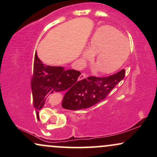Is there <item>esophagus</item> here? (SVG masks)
<instances>
[{"mask_svg": "<svg viewBox=\"0 0 157 157\" xmlns=\"http://www.w3.org/2000/svg\"><path fill=\"white\" fill-rule=\"evenodd\" d=\"M86 74H84V73H82V74H81L80 75V76L79 77V80H82V79H84V78H86Z\"/></svg>", "mask_w": 157, "mask_h": 157, "instance_id": "obj_1", "label": "esophagus"}]
</instances>
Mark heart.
<instances>
[{
    "mask_svg": "<svg viewBox=\"0 0 157 157\" xmlns=\"http://www.w3.org/2000/svg\"><path fill=\"white\" fill-rule=\"evenodd\" d=\"M130 53L128 40L113 27L104 26L99 28L91 37L89 49L82 54V60H90L97 54L95 63L100 72L112 73L117 71Z\"/></svg>",
    "mask_w": 157,
    "mask_h": 157,
    "instance_id": "heart-1",
    "label": "heart"
}]
</instances>
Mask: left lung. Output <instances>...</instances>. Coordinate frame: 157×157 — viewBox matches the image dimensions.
I'll return each instance as SVG.
<instances>
[{
    "label": "left lung",
    "instance_id": "obj_1",
    "mask_svg": "<svg viewBox=\"0 0 157 157\" xmlns=\"http://www.w3.org/2000/svg\"><path fill=\"white\" fill-rule=\"evenodd\" d=\"M121 70L109 77H89L80 80L76 88L66 93L63 99V108L68 110L88 109L102 101L125 77Z\"/></svg>",
    "mask_w": 157,
    "mask_h": 157
}]
</instances>
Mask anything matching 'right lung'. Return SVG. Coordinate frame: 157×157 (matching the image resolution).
I'll return each instance as SVG.
<instances>
[{"instance_id":"obj_1","label":"right lung","mask_w":157,"mask_h":157,"mask_svg":"<svg viewBox=\"0 0 157 157\" xmlns=\"http://www.w3.org/2000/svg\"><path fill=\"white\" fill-rule=\"evenodd\" d=\"M80 75V71L76 70H66L61 66L45 65L35 53L31 86L34 106L37 110V117L38 111L44 105L46 96L62 91H72L80 82L77 79Z\"/></svg>"}]
</instances>
